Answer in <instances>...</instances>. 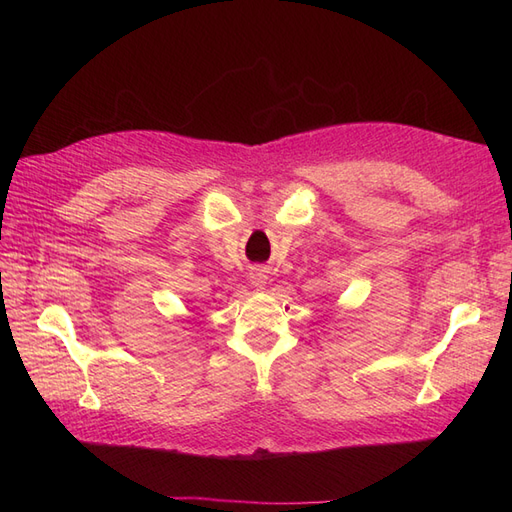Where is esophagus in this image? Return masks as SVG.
<instances>
[{"label":"esophagus","instance_id":"obj_1","mask_svg":"<svg viewBox=\"0 0 512 512\" xmlns=\"http://www.w3.org/2000/svg\"><path fill=\"white\" fill-rule=\"evenodd\" d=\"M267 280H269V275H267V271H265V269L254 267V269L250 271V282H252V286H254V288L262 290V288L267 286Z\"/></svg>","mask_w":512,"mask_h":512}]
</instances>
